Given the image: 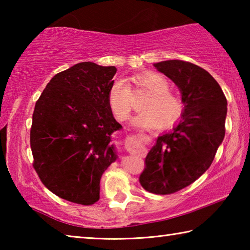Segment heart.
<instances>
[{
    "label": "heart",
    "instance_id": "heart-1",
    "mask_svg": "<svg viewBox=\"0 0 250 250\" xmlns=\"http://www.w3.org/2000/svg\"><path fill=\"white\" fill-rule=\"evenodd\" d=\"M134 94L145 90L149 97L143 100V111L134 117L133 124L142 128H156L161 124L170 126L176 124L184 110L183 101L174 92L170 91V83L163 75L147 71L132 77ZM108 103L118 120L125 121L133 109L134 97L129 83L117 79L108 92Z\"/></svg>",
    "mask_w": 250,
    "mask_h": 250
}]
</instances>
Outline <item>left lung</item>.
Segmentation results:
<instances>
[{
	"mask_svg": "<svg viewBox=\"0 0 250 250\" xmlns=\"http://www.w3.org/2000/svg\"><path fill=\"white\" fill-rule=\"evenodd\" d=\"M154 66L179 87L184 111L179 125L159 137L147 153L139 182L147 192L167 195L192 184L210 167L225 137L227 100L200 66L184 61Z\"/></svg>",
	"mask_w": 250,
	"mask_h": 250,
	"instance_id": "obj_1",
	"label": "left lung"
}]
</instances>
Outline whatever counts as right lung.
Returning <instances> with one entry per match:
<instances>
[{"label":"right lung","instance_id":"1","mask_svg":"<svg viewBox=\"0 0 250 250\" xmlns=\"http://www.w3.org/2000/svg\"><path fill=\"white\" fill-rule=\"evenodd\" d=\"M115 66L83 62L50 79L35 104L33 167L58 197L82 205L99 200L100 179L117 154L111 134L121 129L108 92Z\"/></svg>","mask_w":250,"mask_h":250}]
</instances>
